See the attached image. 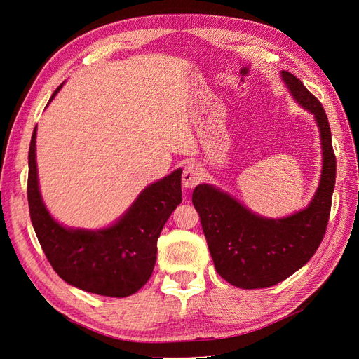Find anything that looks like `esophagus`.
Listing matches in <instances>:
<instances>
[{"label":"esophagus","instance_id":"1","mask_svg":"<svg viewBox=\"0 0 359 359\" xmlns=\"http://www.w3.org/2000/svg\"><path fill=\"white\" fill-rule=\"evenodd\" d=\"M202 181V175L199 169L194 165H189L182 170V187L187 190H193Z\"/></svg>","mask_w":359,"mask_h":359}]
</instances>
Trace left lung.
Listing matches in <instances>:
<instances>
[{"label":"left lung","mask_w":359,"mask_h":359,"mask_svg":"<svg viewBox=\"0 0 359 359\" xmlns=\"http://www.w3.org/2000/svg\"><path fill=\"white\" fill-rule=\"evenodd\" d=\"M281 76L293 97L316 118L320 130L323 169L309 208L286 219L268 220L206 184L194 189L191 198L215 271L227 283L243 289L274 286L306 265L323 240L331 212L335 154L328 116L297 76L285 70Z\"/></svg>","instance_id":"1"}]
</instances>
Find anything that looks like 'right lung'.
<instances>
[{
    "mask_svg": "<svg viewBox=\"0 0 359 359\" xmlns=\"http://www.w3.org/2000/svg\"><path fill=\"white\" fill-rule=\"evenodd\" d=\"M61 85L52 94L57 95ZM28 206L32 227L49 264L66 283L103 297L132 295L149 280L157 240L181 203V170L145 189L132 208L104 231H70L52 219L41 202L36 166V128L28 153Z\"/></svg>",
    "mask_w": 359,
    "mask_h": 359,
    "instance_id": "add662e5",
    "label": "right lung"
}]
</instances>
